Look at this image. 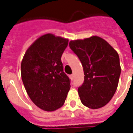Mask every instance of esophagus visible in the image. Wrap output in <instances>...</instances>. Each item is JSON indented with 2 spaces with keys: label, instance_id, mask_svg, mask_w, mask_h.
<instances>
[{
  "label": "esophagus",
  "instance_id": "1",
  "mask_svg": "<svg viewBox=\"0 0 133 133\" xmlns=\"http://www.w3.org/2000/svg\"><path fill=\"white\" fill-rule=\"evenodd\" d=\"M70 79L72 80V81H73V79H74V75L73 74H71L70 76Z\"/></svg>",
  "mask_w": 133,
  "mask_h": 133
}]
</instances>
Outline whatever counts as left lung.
<instances>
[{
    "label": "left lung",
    "mask_w": 133,
    "mask_h": 133,
    "mask_svg": "<svg viewBox=\"0 0 133 133\" xmlns=\"http://www.w3.org/2000/svg\"><path fill=\"white\" fill-rule=\"evenodd\" d=\"M69 46L83 68L84 82L78 88L81 101L93 109L104 107L113 98L118 85L121 74L118 54L98 36L70 41Z\"/></svg>",
    "instance_id": "8db88e82"
}]
</instances>
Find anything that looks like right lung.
<instances>
[{"label": "right lung", "instance_id": "obj_1", "mask_svg": "<svg viewBox=\"0 0 133 133\" xmlns=\"http://www.w3.org/2000/svg\"><path fill=\"white\" fill-rule=\"evenodd\" d=\"M68 39L52 34L38 38L24 54L21 76L29 98L39 108L53 111L63 105L70 79L63 72L61 57Z\"/></svg>", "mask_w": 133, "mask_h": 133}]
</instances>
